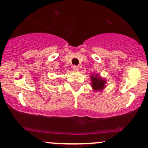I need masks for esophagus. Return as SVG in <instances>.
Listing matches in <instances>:
<instances>
[{
  "instance_id": "34e87169",
  "label": "esophagus",
  "mask_w": 148,
  "mask_h": 148,
  "mask_svg": "<svg viewBox=\"0 0 148 148\" xmlns=\"http://www.w3.org/2000/svg\"><path fill=\"white\" fill-rule=\"evenodd\" d=\"M72 68H73V69L74 70V71H78V70H79V66H75V65H74V66H73Z\"/></svg>"
}]
</instances>
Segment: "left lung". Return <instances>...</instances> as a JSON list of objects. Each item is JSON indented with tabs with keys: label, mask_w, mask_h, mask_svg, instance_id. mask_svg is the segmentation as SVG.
<instances>
[{
	"label": "left lung",
	"mask_w": 148,
	"mask_h": 148,
	"mask_svg": "<svg viewBox=\"0 0 148 148\" xmlns=\"http://www.w3.org/2000/svg\"><path fill=\"white\" fill-rule=\"evenodd\" d=\"M91 80L92 82V88L95 90H102L104 87V84H105V81L103 79H101L99 77V76H93L91 77Z\"/></svg>",
	"instance_id": "1"
}]
</instances>
